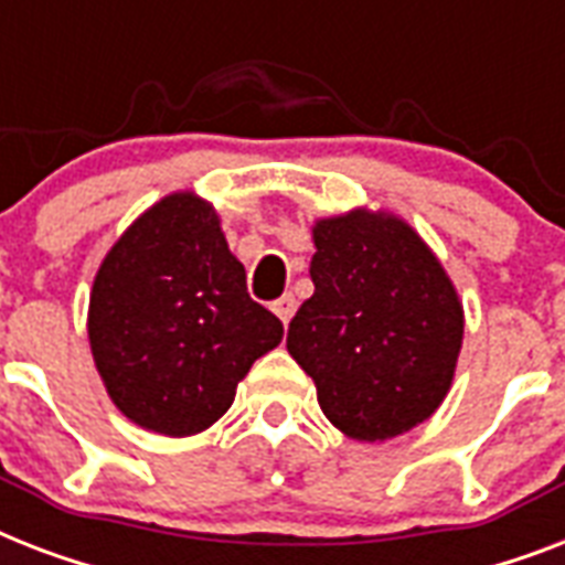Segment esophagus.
<instances>
[{"label": "esophagus", "mask_w": 565, "mask_h": 565, "mask_svg": "<svg viewBox=\"0 0 565 565\" xmlns=\"http://www.w3.org/2000/svg\"><path fill=\"white\" fill-rule=\"evenodd\" d=\"M273 310L278 313V319H281L284 326H287V322L292 319V313H296V299H292L290 292H284L281 299L273 301Z\"/></svg>", "instance_id": "34e87169"}]
</instances>
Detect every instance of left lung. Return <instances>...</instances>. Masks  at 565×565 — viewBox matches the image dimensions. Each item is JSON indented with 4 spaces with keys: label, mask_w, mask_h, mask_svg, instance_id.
Wrapping results in <instances>:
<instances>
[{
    "label": "left lung",
    "mask_w": 565,
    "mask_h": 565,
    "mask_svg": "<svg viewBox=\"0 0 565 565\" xmlns=\"http://www.w3.org/2000/svg\"><path fill=\"white\" fill-rule=\"evenodd\" d=\"M313 296L287 349L317 384L319 407L354 439L416 428L446 398L463 343V308L407 222L352 211L317 222Z\"/></svg>",
    "instance_id": "8db88e82"
}]
</instances>
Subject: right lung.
<instances>
[{
	"instance_id": "add662e5",
	"label": "right lung",
	"mask_w": 565,
	"mask_h": 565,
	"mask_svg": "<svg viewBox=\"0 0 565 565\" xmlns=\"http://www.w3.org/2000/svg\"><path fill=\"white\" fill-rule=\"evenodd\" d=\"M87 334L110 398L140 428L190 437L220 419L281 319L246 290L211 204L167 195L110 248Z\"/></svg>"
}]
</instances>
